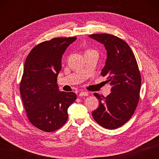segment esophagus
Returning a JSON list of instances; mask_svg holds the SVG:
<instances>
[{
    "mask_svg": "<svg viewBox=\"0 0 159 159\" xmlns=\"http://www.w3.org/2000/svg\"><path fill=\"white\" fill-rule=\"evenodd\" d=\"M89 95V93L88 92H81L79 93V96H87Z\"/></svg>",
    "mask_w": 159,
    "mask_h": 159,
    "instance_id": "esophagus-1",
    "label": "esophagus"
}]
</instances>
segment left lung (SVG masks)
<instances>
[{
	"instance_id": "1",
	"label": "left lung",
	"mask_w": 159,
	"mask_h": 159,
	"mask_svg": "<svg viewBox=\"0 0 159 159\" xmlns=\"http://www.w3.org/2000/svg\"><path fill=\"white\" fill-rule=\"evenodd\" d=\"M89 37L105 47L107 58L101 75L107 76V81L112 86L106 98L94 93L99 107L92 116L101 126L116 129L130 119L139 102L141 85L139 67L130 46L118 37L107 33Z\"/></svg>"
}]
</instances>
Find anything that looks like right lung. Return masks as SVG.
I'll use <instances>...</instances> for the list:
<instances>
[{
    "label": "right lung",
    "mask_w": 159,
    "mask_h": 159,
    "mask_svg": "<svg viewBox=\"0 0 159 159\" xmlns=\"http://www.w3.org/2000/svg\"><path fill=\"white\" fill-rule=\"evenodd\" d=\"M76 37L55 38L39 43L25 61L20 92L29 120L43 131L52 132L67 120V109L76 99L74 92H59L57 76L61 58Z\"/></svg>",
    "instance_id": "obj_1"
}]
</instances>
